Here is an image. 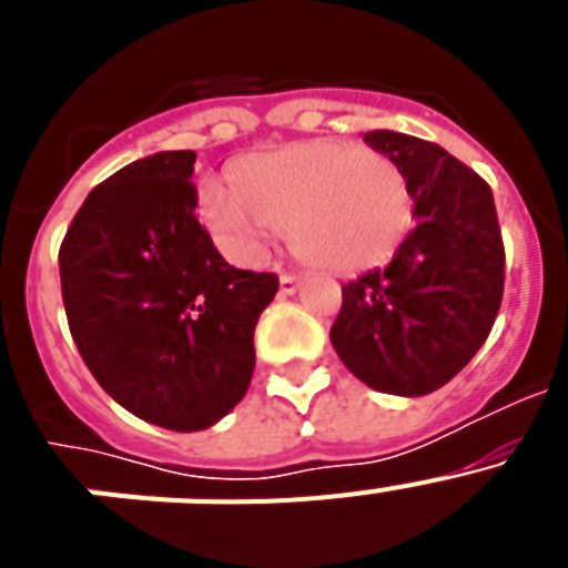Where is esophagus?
I'll list each match as a JSON object with an SVG mask.
<instances>
[{
	"mask_svg": "<svg viewBox=\"0 0 568 568\" xmlns=\"http://www.w3.org/2000/svg\"><path fill=\"white\" fill-rule=\"evenodd\" d=\"M278 284H281V293L293 295L295 290H298V275H287V273H284L278 278Z\"/></svg>",
	"mask_w": 568,
	"mask_h": 568,
	"instance_id": "1",
	"label": "esophagus"
}]
</instances>
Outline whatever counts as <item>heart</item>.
Masks as SVG:
<instances>
[{
  "instance_id": "obj_1",
  "label": "heart",
  "mask_w": 568,
  "mask_h": 568,
  "mask_svg": "<svg viewBox=\"0 0 568 568\" xmlns=\"http://www.w3.org/2000/svg\"><path fill=\"white\" fill-rule=\"evenodd\" d=\"M227 187L204 193L199 210L239 261L275 230L290 233L295 258L315 273L355 275L386 264L413 227V190L393 155L333 139L239 159Z\"/></svg>"
}]
</instances>
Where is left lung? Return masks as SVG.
Wrapping results in <instances>:
<instances>
[{
    "mask_svg": "<svg viewBox=\"0 0 568 568\" xmlns=\"http://www.w3.org/2000/svg\"><path fill=\"white\" fill-rule=\"evenodd\" d=\"M364 142L406 173L415 227L384 270L344 284L329 341L366 386L418 398L453 381L498 318V213L489 184L438 144L395 130L364 133Z\"/></svg>",
    "mask_w": 568,
    "mask_h": 568,
    "instance_id": "1",
    "label": "left lung"
}]
</instances>
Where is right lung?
I'll list each match as a JSON object with an SVG mask.
<instances>
[{
    "mask_svg": "<svg viewBox=\"0 0 568 568\" xmlns=\"http://www.w3.org/2000/svg\"><path fill=\"white\" fill-rule=\"evenodd\" d=\"M193 150H164L90 190L59 250L79 355L104 393L173 433L219 424L255 369L273 273L230 267L195 219Z\"/></svg>",
    "mask_w": 568,
    "mask_h": 568,
    "instance_id": "right-lung-1",
    "label": "right lung"
}]
</instances>
